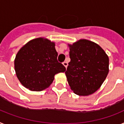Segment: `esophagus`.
I'll return each mask as SVG.
<instances>
[{
  "instance_id": "esophagus-1",
  "label": "esophagus",
  "mask_w": 124,
  "mask_h": 124,
  "mask_svg": "<svg viewBox=\"0 0 124 124\" xmlns=\"http://www.w3.org/2000/svg\"><path fill=\"white\" fill-rule=\"evenodd\" d=\"M63 64L64 65V66H65V68H67V66H68V63L66 62V61H64L63 63Z\"/></svg>"
}]
</instances>
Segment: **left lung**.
<instances>
[{
  "label": "left lung",
  "instance_id": "8db88e82",
  "mask_svg": "<svg viewBox=\"0 0 124 124\" xmlns=\"http://www.w3.org/2000/svg\"><path fill=\"white\" fill-rule=\"evenodd\" d=\"M70 61L65 72L70 89L78 96H89L103 84L109 72V58L96 43L80 39L68 44Z\"/></svg>",
  "mask_w": 124,
  "mask_h": 124
}]
</instances>
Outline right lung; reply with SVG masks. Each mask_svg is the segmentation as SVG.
I'll list each match as a JSON object with an SVG mask.
<instances>
[{
	"label": "right lung",
	"mask_w": 124,
	"mask_h": 124,
	"mask_svg": "<svg viewBox=\"0 0 124 124\" xmlns=\"http://www.w3.org/2000/svg\"><path fill=\"white\" fill-rule=\"evenodd\" d=\"M55 43L44 37L34 39L19 50L14 60V70L19 81L32 91L49 87L57 73L66 68L57 60Z\"/></svg>",
	"instance_id": "add662e5"
}]
</instances>
